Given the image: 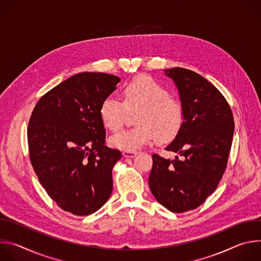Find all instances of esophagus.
<instances>
[{
    "label": "esophagus",
    "instance_id": "obj_1",
    "mask_svg": "<svg viewBox=\"0 0 261 261\" xmlns=\"http://www.w3.org/2000/svg\"><path fill=\"white\" fill-rule=\"evenodd\" d=\"M137 155L136 151H124L123 152V156L126 158H133Z\"/></svg>",
    "mask_w": 261,
    "mask_h": 261
}]
</instances>
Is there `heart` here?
I'll use <instances>...</instances> for the list:
<instances>
[{"label":"heart","mask_w":261,"mask_h":261,"mask_svg":"<svg viewBox=\"0 0 261 261\" xmlns=\"http://www.w3.org/2000/svg\"><path fill=\"white\" fill-rule=\"evenodd\" d=\"M123 103L106 97L99 108L100 119L105 128L119 131L125 124L128 111H136V126L121 131L110 138V144L124 151H135L152 142L166 143L173 140L184 125L182 103L169 95L167 89L147 75H139L121 90Z\"/></svg>","instance_id":"b5f03b06"}]
</instances>
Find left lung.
Instances as JSON below:
<instances>
[{
  "mask_svg": "<svg viewBox=\"0 0 261 261\" xmlns=\"http://www.w3.org/2000/svg\"><path fill=\"white\" fill-rule=\"evenodd\" d=\"M165 72L185 109L181 130L165 150L181 159L154 154L148 185L164 207L184 213L201 205L217 189L227 166L234 121L225 97L204 77L179 67Z\"/></svg>",
  "mask_w": 261,
  "mask_h": 261,
  "instance_id": "8db88e82",
  "label": "left lung"
}]
</instances>
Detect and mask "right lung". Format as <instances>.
<instances>
[{
    "instance_id": "obj_1",
    "label": "right lung",
    "mask_w": 261,
    "mask_h": 261,
    "mask_svg": "<svg viewBox=\"0 0 261 261\" xmlns=\"http://www.w3.org/2000/svg\"><path fill=\"white\" fill-rule=\"evenodd\" d=\"M120 81L107 73H79L34 107L28 126L30 160L48 196L65 212L93 214L113 192V168L122 154L105 145L99 108Z\"/></svg>"
}]
</instances>
